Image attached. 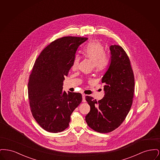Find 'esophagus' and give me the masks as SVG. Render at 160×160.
<instances>
[{
	"label": "esophagus",
	"mask_w": 160,
	"mask_h": 160,
	"mask_svg": "<svg viewBox=\"0 0 160 160\" xmlns=\"http://www.w3.org/2000/svg\"><path fill=\"white\" fill-rule=\"evenodd\" d=\"M82 98H83L82 101H83V102H86V99H85V95H84V94H82Z\"/></svg>",
	"instance_id": "34e87169"
}]
</instances>
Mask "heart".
Wrapping results in <instances>:
<instances>
[{
    "label": "heart",
    "instance_id": "heart-1",
    "mask_svg": "<svg viewBox=\"0 0 160 160\" xmlns=\"http://www.w3.org/2000/svg\"><path fill=\"white\" fill-rule=\"evenodd\" d=\"M83 54L86 59L93 62V68L96 72L103 71L108 66L109 58L106 54L104 46L99 41L93 40L89 42L84 47ZM80 61V56L75 55L71 64V69L73 71L78 69Z\"/></svg>",
    "mask_w": 160,
    "mask_h": 160
}]
</instances>
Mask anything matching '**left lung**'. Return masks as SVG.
<instances>
[{
  "instance_id": "8db88e82",
  "label": "left lung",
  "mask_w": 160,
  "mask_h": 160,
  "mask_svg": "<svg viewBox=\"0 0 160 160\" xmlns=\"http://www.w3.org/2000/svg\"><path fill=\"white\" fill-rule=\"evenodd\" d=\"M110 50L111 63L102 78L104 97L98 101L86 97L91 107L86 122L100 133L112 132L122 124L129 113L134 93V76L128 56L121 46L112 45Z\"/></svg>"
}]
</instances>
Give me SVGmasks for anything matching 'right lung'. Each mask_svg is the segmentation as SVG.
Here are the masks:
<instances>
[{
    "label": "right lung",
    "instance_id": "obj_1",
    "mask_svg": "<svg viewBox=\"0 0 160 160\" xmlns=\"http://www.w3.org/2000/svg\"><path fill=\"white\" fill-rule=\"evenodd\" d=\"M84 37H64L52 42L36 59L28 82V98L33 117L39 126L52 133L68 127L71 114L82 101L80 93L63 91L78 46Z\"/></svg>",
    "mask_w": 160,
    "mask_h": 160
}]
</instances>
